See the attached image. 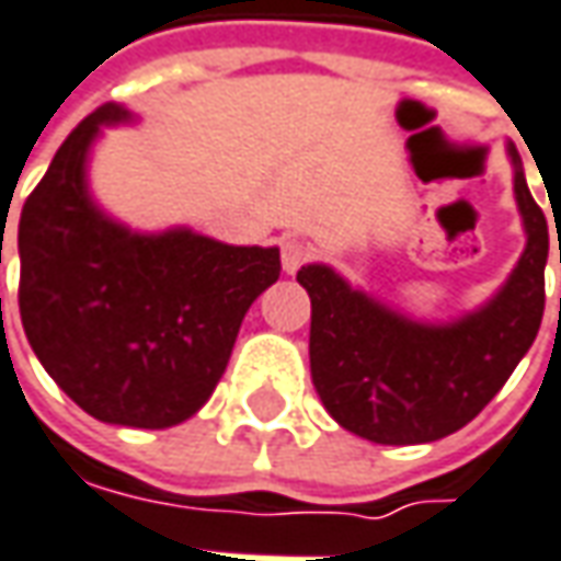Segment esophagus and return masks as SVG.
<instances>
[{"mask_svg":"<svg viewBox=\"0 0 561 561\" xmlns=\"http://www.w3.org/2000/svg\"><path fill=\"white\" fill-rule=\"evenodd\" d=\"M307 257H310V248L304 242H298V239H285L282 242V270L285 273H298L300 266L307 263Z\"/></svg>","mask_w":561,"mask_h":561,"instance_id":"34e87169","label":"esophagus"}]
</instances>
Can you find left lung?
<instances>
[{"instance_id": "left-lung-1", "label": "left lung", "mask_w": 561, "mask_h": 561, "mask_svg": "<svg viewBox=\"0 0 561 561\" xmlns=\"http://www.w3.org/2000/svg\"><path fill=\"white\" fill-rule=\"evenodd\" d=\"M510 154L528 244L506 285L478 313L447 325L413 322L322 263L298 270L310 295V376L341 428L376 444H428L454 435L491 403L528 354L547 304L550 232L518 151L510 146Z\"/></svg>"}]
</instances>
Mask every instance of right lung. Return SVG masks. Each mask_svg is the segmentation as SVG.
Here are the masks:
<instances>
[{"label":"right lung","mask_w":561,"mask_h":561,"mask_svg":"<svg viewBox=\"0 0 561 561\" xmlns=\"http://www.w3.org/2000/svg\"><path fill=\"white\" fill-rule=\"evenodd\" d=\"M121 121V105L95 107L24 202L18 307L33 354L80 410L170 428L214 394L248 307L279 279V248L188 229L139 236L105 217L89 198L87 154L99 126Z\"/></svg>","instance_id":"right-lung-1"}]
</instances>
